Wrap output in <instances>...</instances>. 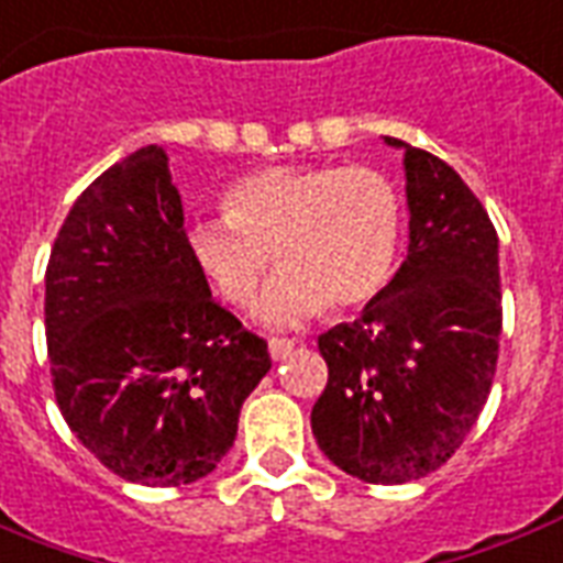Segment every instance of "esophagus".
Segmentation results:
<instances>
[{
  "mask_svg": "<svg viewBox=\"0 0 563 563\" xmlns=\"http://www.w3.org/2000/svg\"><path fill=\"white\" fill-rule=\"evenodd\" d=\"M295 339H268V354H272V360H286L295 351Z\"/></svg>",
  "mask_w": 563,
  "mask_h": 563,
  "instance_id": "obj_1",
  "label": "esophagus"
}]
</instances>
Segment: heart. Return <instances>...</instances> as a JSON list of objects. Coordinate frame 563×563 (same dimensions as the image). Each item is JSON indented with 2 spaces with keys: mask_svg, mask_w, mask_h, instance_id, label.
Wrapping results in <instances>:
<instances>
[{
  "mask_svg": "<svg viewBox=\"0 0 563 563\" xmlns=\"http://www.w3.org/2000/svg\"><path fill=\"white\" fill-rule=\"evenodd\" d=\"M224 212L188 221V260L227 303L244 307L274 251L283 268L260 300L268 324L368 303L389 280L401 242L396 183L366 165L265 167L227 188Z\"/></svg>",
  "mask_w": 563,
  "mask_h": 563,
  "instance_id": "heart-1",
  "label": "heart"
}]
</instances>
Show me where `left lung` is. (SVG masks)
<instances>
[{
  "mask_svg": "<svg viewBox=\"0 0 563 563\" xmlns=\"http://www.w3.org/2000/svg\"><path fill=\"white\" fill-rule=\"evenodd\" d=\"M405 150L410 244L351 324L319 336L328 386L316 443L368 484L419 482L452 457L490 396L501 333L499 235L461 174Z\"/></svg>",
  "mask_w": 563,
  "mask_h": 563,
  "instance_id": "1",
  "label": "left lung"
}]
</instances>
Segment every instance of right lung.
Segmentation results:
<instances>
[{
    "instance_id": "obj_1",
    "label": "right lung",
    "mask_w": 563,
    "mask_h": 563,
    "mask_svg": "<svg viewBox=\"0 0 563 563\" xmlns=\"http://www.w3.org/2000/svg\"><path fill=\"white\" fill-rule=\"evenodd\" d=\"M165 150H135L85 188L46 265L55 401L88 452L150 487L203 478L230 452L265 339L214 303L183 244Z\"/></svg>"
}]
</instances>
